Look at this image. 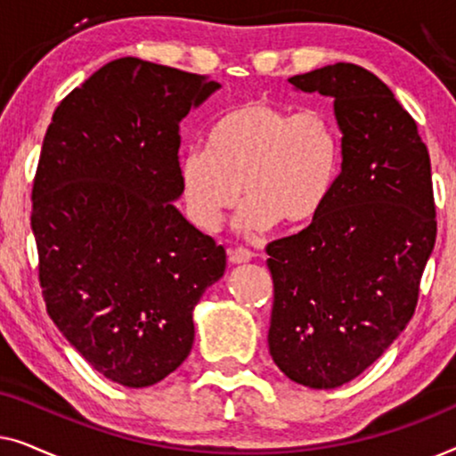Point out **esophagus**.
<instances>
[{"instance_id":"34e87169","label":"esophagus","mask_w":456,"mask_h":456,"mask_svg":"<svg viewBox=\"0 0 456 456\" xmlns=\"http://www.w3.org/2000/svg\"><path fill=\"white\" fill-rule=\"evenodd\" d=\"M228 255H230V261H232V264H247V261L253 259V253L245 247H236Z\"/></svg>"}]
</instances>
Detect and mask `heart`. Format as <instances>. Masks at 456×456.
<instances>
[{
	"instance_id": "obj_1",
	"label": "heart",
	"mask_w": 456,
	"mask_h": 456,
	"mask_svg": "<svg viewBox=\"0 0 456 456\" xmlns=\"http://www.w3.org/2000/svg\"><path fill=\"white\" fill-rule=\"evenodd\" d=\"M342 134L323 108L295 114L265 102L224 111L205 136V149L180 158L183 197L195 226L214 232L224 216L248 197L239 214L247 234L280 222L289 228L315 220L338 184Z\"/></svg>"
}]
</instances>
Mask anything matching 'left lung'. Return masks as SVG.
Segmentation results:
<instances>
[{"label": "left lung", "instance_id": "8db88e82", "mask_svg": "<svg viewBox=\"0 0 456 456\" xmlns=\"http://www.w3.org/2000/svg\"><path fill=\"white\" fill-rule=\"evenodd\" d=\"M290 85L334 99L342 172L298 232L265 247L270 354L292 382L336 388L407 328L436 242L432 166L417 124L376 74L338 61Z\"/></svg>", "mask_w": 456, "mask_h": 456}]
</instances>
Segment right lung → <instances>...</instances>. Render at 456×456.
Here are the masks:
<instances>
[{
	"mask_svg": "<svg viewBox=\"0 0 456 456\" xmlns=\"http://www.w3.org/2000/svg\"><path fill=\"white\" fill-rule=\"evenodd\" d=\"M220 89L203 74L120 58L61 99L33 180L47 314L111 382L145 388L189 357L192 309L226 251L183 217L180 120Z\"/></svg>",
	"mask_w": 456,
	"mask_h": 456,
	"instance_id": "1",
	"label": "right lung"
}]
</instances>
